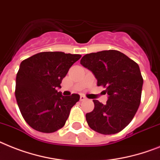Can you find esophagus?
I'll return each instance as SVG.
<instances>
[{
  "mask_svg": "<svg viewBox=\"0 0 160 160\" xmlns=\"http://www.w3.org/2000/svg\"><path fill=\"white\" fill-rule=\"evenodd\" d=\"M80 101H84V100H86L87 98H86V97H85V96L83 95V94H82V95H80Z\"/></svg>",
  "mask_w": 160,
  "mask_h": 160,
  "instance_id": "1",
  "label": "esophagus"
}]
</instances>
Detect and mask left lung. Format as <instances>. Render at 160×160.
<instances>
[{"mask_svg": "<svg viewBox=\"0 0 160 160\" xmlns=\"http://www.w3.org/2000/svg\"><path fill=\"white\" fill-rule=\"evenodd\" d=\"M80 64L92 71L98 86L105 88V104L93 99L94 108L85 115L92 130L103 135L122 131L136 115L141 103L143 78L138 64L117 50L84 55Z\"/></svg>", "mask_w": 160, "mask_h": 160, "instance_id": "left-lung-1", "label": "left lung"}]
</instances>
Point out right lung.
I'll return each instance as SVG.
<instances>
[{
  "instance_id": "obj_1",
  "label": "right lung",
  "mask_w": 160,
  "mask_h": 160,
  "mask_svg": "<svg viewBox=\"0 0 160 160\" xmlns=\"http://www.w3.org/2000/svg\"><path fill=\"white\" fill-rule=\"evenodd\" d=\"M79 54L43 52L24 60L16 76L15 98L22 116L33 129L52 133L66 124L71 108L80 99L58 92Z\"/></svg>"
}]
</instances>
